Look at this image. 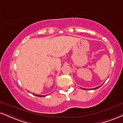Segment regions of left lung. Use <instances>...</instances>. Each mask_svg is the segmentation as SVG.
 <instances>
[{
  "label": "left lung",
  "instance_id": "8db88e82",
  "mask_svg": "<svg viewBox=\"0 0 123 123\" xmlns=\"http://www.w3.org/2000/svg\"><path fill=\"white\" fill-rule=\"evenodd\" d=\"M100 86H98V87H96V88H92L93 89H97V88H99L100 87ZM82 89H84V88H82Z\"/></svg>",
  "mask_w": 123,
  "mask_h": 123
}]
</instances>
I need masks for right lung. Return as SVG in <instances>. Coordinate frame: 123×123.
Returning <instances> with one entry per match:
<instances>
[{
    "label": "right lung",
    "mask_w": 123,
    "mask_h": 123,
    "mask_svg": "<svg viewBox=\"0 0 123 123\" xmlns=\"http://www.w3.org/2000/svg\"><path fill=\"white\" fill-rule=\"evenodd\" d=\"M34 95H35L36 96H39V97H44V96H45V95H36V94H34Z\"/></svg>",
    "instance_id": "1"
}]
</instances>
